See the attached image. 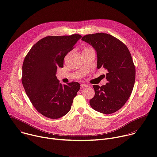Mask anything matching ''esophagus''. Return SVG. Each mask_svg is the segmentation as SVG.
Returning <instances> with one entry per match:
<instances>
[{
  "instance_id": "34e87169",
  "label": "esophagus",
  "mask_w": 157,
  "mask_h": 157,
  "mask_svg": "<svg viewBox=\"0 0 157 157\" xmlns=\"http://www.w3.org/2000/svg\"><path fill=\"white\" fill-rule=\"evenodd\" d=\"M88 87V85H87V84H81V88H82V89L86 88V87Z\"/></svg>"
}]
</instances>
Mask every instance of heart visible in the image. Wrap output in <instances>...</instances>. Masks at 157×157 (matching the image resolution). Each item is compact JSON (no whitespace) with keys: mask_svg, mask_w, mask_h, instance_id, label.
<instances>
[{"mask_svg":"<svg viewBox=\"0 0 157 157\" xmlns=\"http://www.w3.org/2000/svg\"><path fill=\"white\" fill-rule=\"evenodd\" d=\"M89 49H91V48H85L84 50H89Z\"/></svg>","mask_w":157,"mask_h":157,"instance_id":"b5f03b06","label":"heart"}]
</instances>
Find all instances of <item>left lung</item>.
<instances>
[{
    "instance_id": "1",
    "label": "left lung",
    "mask_w": 157,
    "mask_h": 157,
    "mask_svg": "<svg viewBox=\"0 0 157 157\" xmlns=\"http://www.w3.org/2000/svg\"><path fill=\"white\" fill-rule=\"evenodd\" d=\"M81 40L96 51L97 68L107 71L105 85H93L95 95L89 104L101 113L113 114L126 103L135 83L136 68L130 53L125 44L107 33L86 35Z\"/></svg>"
}]
</instances>
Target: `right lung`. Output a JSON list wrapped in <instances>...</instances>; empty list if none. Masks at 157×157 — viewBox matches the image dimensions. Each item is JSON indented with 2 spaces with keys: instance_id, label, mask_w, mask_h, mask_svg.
Here are the masks:
<instances>
[{
  "instance_id": "right-lung-1",
  "label": "right lung",
  "mask_w": 157,
  "mask_h": 157,
  "mask_svg": "<svg viewBox=\"0 0 157 157\" xmlns=\"http://www.w3.org/2000/svg\"><path fill=\"white\" fill-rule=\"evenodd\" d=\"M81 38L79 34L46 36L34 44L24 59L22 84L33 105L44 116L56 119L71 109L80 84L72 82L63 86L56 74Z\"/></svg>"
}]
</instances>
